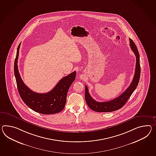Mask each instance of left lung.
Returning a JSON list of instances; mask_svg holds the SVG:
<instances>
[{"mask_svg": "<svg viewBox=\"0 0 156 156\" xmlns=\"http://www.w3.org/2000/svg\"><path fill=\"white\" fill-rule=\"evenodd\" d=\"M129 40L131 49L135 53L136 58L135 72L133 81L125 91L123 92L118 98L105 102H98L95 101L90 95L87 86H85V100L88 106L92 110L98 112H110L118 110L125 105L137 87L140 76V56L135 43L131 38H129Z\"/></svg>", "mask_w": 156, "mask_h": 156, "instance_id": "1", "label": "left lung"}]
</instances>
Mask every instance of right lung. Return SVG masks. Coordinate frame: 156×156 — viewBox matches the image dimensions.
I'll use <instances>...</instances> for the list:
<instances>
[{"label":"right lung","mask_w":156,"mask_h":156,"mask_svg":"<svg viewBox=\"0 0 156 156\" xmlns=\"http://www.w3.org/2000/svg\"><path fill=\"white\" fill-rule=\"evenodd\" d=\"M21 43L17 47L14 64L17 87L23 101L32 110L43 114H55L64 109L69 87L74 81L76 72L62 78L53 89L47 93L39 94L31 90L24 84L20 75L17 61Z\"/></svg>","instance_id":"right-lung-1"}]
</instances>
